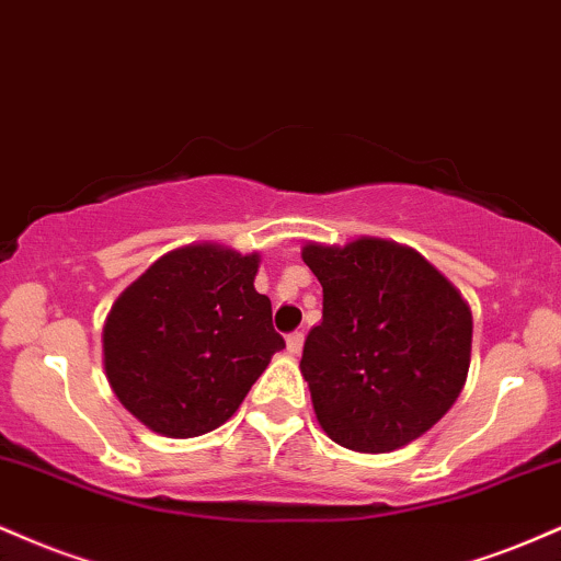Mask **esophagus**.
I'll list each match as a JSON object with an SVG mask.
<instances>
[{"instance_id": "esophagus-1", "label": "esophagus", "mask_w": 561, "mask_h": 561, "mask_svg": "<svg viewBox=\"0 0 561 561\" xmlns=\"http://www.w3.org/2000/svg\"><path fill=\"white\" fill-rule=\"evenodd\" d=\"M301 346H305V333H301V331H296V333H291V335H288V339H286L288 354H294V357L301 352Z\"/></svg>"}]
</instances>
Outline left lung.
I'll use <instances>...</instances> for the list:
<instances>
[{"mask_svg": "<svg viewBox=\"0 0 561 561\" xmlns=\"http://www.w3.org/2000/svg\"><path fill=\"white\" fill-rule=\"evenodd\" d=\"M301 260L322 286V322L309 331L299 370L328 438L359 454L417 440L462 393L472 312L423 254L359 236L307 241Z\"/></svg>", "mask_w": 561, "mask_h": 561, "instance_id": "left-lung-1", "label": "left lung"}]
</instances>
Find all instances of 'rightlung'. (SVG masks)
<instances>
[{
  "mask_svg": "<svg viewBox=\"0 0 561 561\" xmlns=\"http://www.w3.org/2000/svg\"><path fill=\"white\" fill-rule=\"evenodd\" d=\"M260 254L222 243L178 247L112 305L102 331L110 388L138 423L196 438L233 417L283 339L256 294Z\"/></svg>",
  "mask_w": 561,
  "mask_h": 561,
  "instance_id": "right-lung-1",
  "label": "right lung"
}]
</instances>
